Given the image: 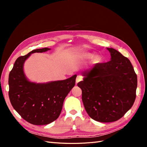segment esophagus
<instances>
[{
    "instance_id": "34e87169",
    "label": "esophagus",
    "mask_w": 147,
    "mask_h": 147,
    "mask_svg": "<svg viewBox=\"0 0 147 147\" xmlns=\"http://www.w3.org/2000/svg\"><path fill=\"white\" fill-rule=\"evenodd\" d=\"M82 80H83V77L82 76V75H78V76L77 77V78H76V83H77Z\"/></svg>"
}]
</instances>
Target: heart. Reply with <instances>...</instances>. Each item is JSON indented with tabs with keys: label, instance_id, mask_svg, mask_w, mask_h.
Listing matches in <instances>:
<instances>
[{
	"label": "heart",
	"instance_id": "obj_1",
	"mask_svg": "<svg viewBox=\"0 0 147 147\" xmlns=\"http://www.w3.org/2000/svg\"><path fill=\"white\" fill-rule=\"evenodd\" d=\"M80 58L82 59H84V60H88L94 57V55L92 53H80V54L78 55ZM94 59L95 61L98 60L99 57L98 56H95L94 57Z\"/></svg>",
	"mask_w": 147,
	"mask_h": 147
}]
</instances>
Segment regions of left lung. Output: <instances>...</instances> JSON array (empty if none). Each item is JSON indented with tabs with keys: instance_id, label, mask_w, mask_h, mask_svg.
I'll use <instances>...</instances> for the list:
<instances>
[{
	"instance_id": "obj_1",
	"label": "left lung",
	"mask_w": 147,
	"mask_h": 147,
	"mask_svg": "<svg viewBox=\"0 0 147 147\" xmlns=\"http://www.w3.org/2000/svg\"><path fill=\"white\" fill-rule=\"evenodd\" d=\"M107 50L111 60L84 72L83 81L77 84L87 113L102 123L116 121L124 116L134 103L137 86L130 61L113 48Z\"/></svg>"
}]
</instances>
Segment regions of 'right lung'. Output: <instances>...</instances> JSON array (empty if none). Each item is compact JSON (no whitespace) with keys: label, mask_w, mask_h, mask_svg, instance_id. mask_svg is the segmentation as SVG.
Masks as SVG:
<instances>
[{"label":"right lung","mask_w":147,"mask_h":147,"mask_svg":"<svg viewBox=\"0 0 147 147\" xmlns=\"http://www.w3.org/2000/svg\"><path fill=\"white\" fill-rule=\"evenodd\" d=\"M50 50L37 49L18 57L8 77V96L13 107L26 121L34 125H45L58 118L65 97L75 84L76 75L64 80L47 83L30 82L26 77L25 61L34 53Z\"/></svg>","instance_id":"add662e5"}]
</instances>
